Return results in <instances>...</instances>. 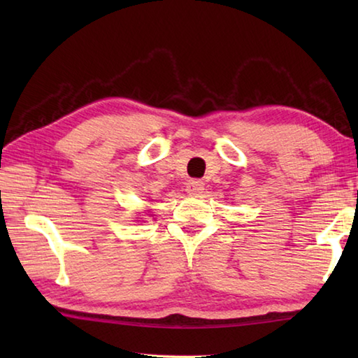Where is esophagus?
Returning a JSON list of instances; mask_svg holds the SVG:
<instances>
[{"instance_id": "1", "label": "esophagus", "mask_w": 358, "mask_h": 358, "mask_svg": "<svg viewBox=\"0 0 358 358\" xmlns=\"http://www.w3.org/2000/svg\"><path fill=\"white\" fill-rule=\"evenodd\" d=\"M204 191V185L200 180H191L186 185V192L189 195H200Z\"/></svg>"}]
</instances>
